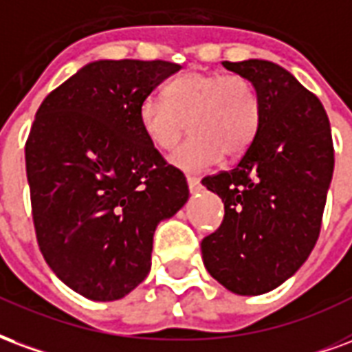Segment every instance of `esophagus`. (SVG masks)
I'll use <instances>...</instances> for the list:
<instances>
[{"label": "esophagus", "instance_id": "esophagus-1", "mask_svg": "<svg viewBox=\"0 0 352 352\" xmlns=\"http://www.w3.org/2000/svg\"><path fill=\"white\" fill-rule=\"evenodd\" d=\"M187 186L191 193H199L201 191V179L195 178V176H187Z\"/></svg>", "mask_w": 352, "mask_h": 352}]
</instances>
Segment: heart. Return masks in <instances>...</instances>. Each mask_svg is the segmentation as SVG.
<instances>
[{"mask_svg": "<svg viewBox=\"0 0 352 352\" xmlns=\"http://www.w3.org/2000/svg\"><path fill=\"white\" fill-rule=\"evenodd\" d=\"M173 165L186 173H204L223 153L238 157L248 150L261 127L257 89L238 74L189 71L165 88V99L150 95L138 104V125L153 148L174 150Z\"/></svg>", "mask_w": 352, "mask_h": 352, "instance_id": "obj_1", "label": "heart"}]
</instances>
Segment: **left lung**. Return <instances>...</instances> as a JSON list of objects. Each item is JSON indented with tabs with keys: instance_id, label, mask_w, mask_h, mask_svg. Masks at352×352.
I'll return each mask as SVG.
<instances>
[{
	"instance_id": "1",
	"label": "left lung",
	"mask_w": 352,
	"mask_h": 352,
	"mask_svg": "<svg viewBox=\"0 0 352 352\" xmlns=\"http://www.w3.org/2000/svg\"><path fill=\"white\" fill-rule=\"evenodd\" d=\"M223 65L257 89L261 127L232 170L202 179L225 204L221 227L202 240V261L225 289L257 296L294 276L315 248L334 144L322 102L287 69L266 60Z\"/></svg>"
}]
</instances>
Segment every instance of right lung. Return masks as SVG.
Segmentation results:
<instances>
[{
	"mask_svg": "<svg viewBox=\"0 0 352 352\" xmlns=\"http://www.w3.org/2000/svg\"><path fill=\"white\" fill-rule=\"evenodd\" d=\"M178 63L99 60L48 94L25 142L41 253L69 289L112 302L142 283L153 232L189 199L138 125V104Z\"/></svg>",
	"mask_w": 352,
	"mask_h": 352,
	"instance_id": "add662e5",
	"label": "right lung"
}]
</instances>
